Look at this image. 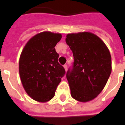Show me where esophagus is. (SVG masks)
<instances>
[{
    "instance_id": "34e87169",
    "label": "esophagus",
    "mask_w": 125,
    "mask_h": 125,
    "mask_svg": "<svg viewBox=\"0 0 125 125\" xmlns=\"http://www.w3.org/2000/svg\"><path fill=\"white\" fill-rule=\"evenodd\" d=\"M63 68H64L65 71H67V65H63Z\"/></svg>"
}]
</instances>
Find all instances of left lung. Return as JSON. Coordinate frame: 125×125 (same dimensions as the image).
Wrapping results in <instances>:
<instances>
[{
	"instance_id": "left-lung-1",
	"label": "left lung",
	"mask_w": 125,
	"mask_h": 125,
	"mask_svg": "<svg viewBox=\"0 0 125 125\" xmlns=\"http://www.w3.org/2000/svg\"><path fill=\"white\" fill-rule=\"evenodd\" d=\"M66 43L74 63L67 73L71 95L79 102L92 101L103 91L112 72L109 49L97 35L89 32L68 34Z\"/></svg>"
}]
</instances>
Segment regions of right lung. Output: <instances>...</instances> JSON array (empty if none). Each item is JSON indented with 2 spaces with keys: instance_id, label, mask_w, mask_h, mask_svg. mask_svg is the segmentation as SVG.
<instances>
[{
  "instance_id": "1",
  "label": "right lung",
  "mask_w": 125,
  "mask_h": 125,
  "mask_svg": "<svg viewBox=\"0 0 125 125\" xmlns=\"http://www.w3.org/2000/svg\"><path fill=\"white\" fill-rule=\"evenodd\" d=\"M61 38L60 33L40 32L28 40L21 52L19 62L21 81L34 101L46 103L52 99L65 73L55 50Z\"/></svg>"
}]
</instances>
